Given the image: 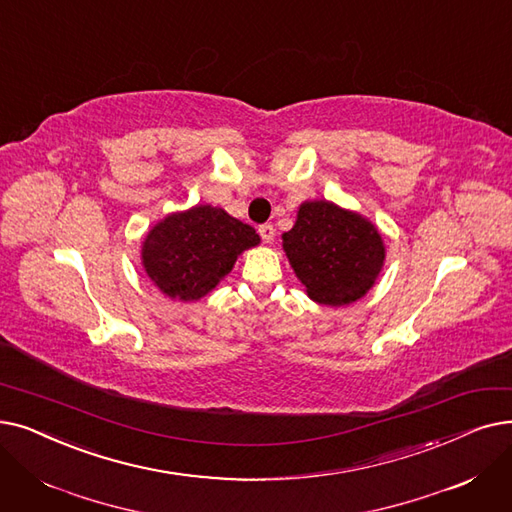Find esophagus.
Instances as JSON below:
<instances>
[{
	"mask_svg": "<svg viewBox=\"0 0 512 512\" xmlns=\"http://www.w3.org/2000/svg\"><path fill=\"white\" fill-rule=\"evenodd\" d=\"M259 236H261L263 242L270 244L274 240V236H276V228L272 224H263V226H259Z\"/></svg>",
	"mask_w": 512,
	"mask_h": 512,
	"instance_id": "1",
	"label": "esophagus"
}]
</instances>
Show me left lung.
<instances>
[{
  "label": "left lung",
  "instance_id": "1",
  "mask_svg": "<svg viewBox=\"0 0 512 512\" xmlns=\"http://www.w3.org/2000/svg\"><path fill=\"white\" fill-rule=\"evenodd\" d=\"M282 247L307 295L322 305H349L364 297L379 276L381 234L358 213L326 201L303 203Z\"/></svg>",
  "mask_w": 512,
  "mask_h": 512
}]
</instances>
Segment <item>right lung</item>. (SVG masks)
<instances>
[{
    "mask_svg": "<svg viewBox=\"0 0 512 512\" xmlns=\"http://www.w3.org/2000/svg\"><path fill=\"white\" fill-rule=\"evenodd\" d=\"M259 244V234L217 207L173 213L144 240L146 274L161 291L180 301L205 297L230 274L236 257Z\"/></svg>",
    "mask_w": 512,
    "mask_h": 512,
    "instance_id": "obj_1",
    "label": "right lung"
}]
</instances>
